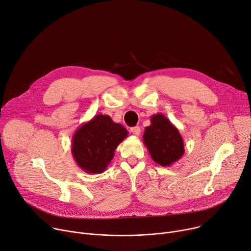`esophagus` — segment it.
<instances>
[{
	"instance_id": "34e87169",
	"label": "esophagus",
	"mask_w": 251,
	"mask_h": 251,
	"mask_svg": "<svg viewBox=\"0 0 251 251\" xmlns=\"http://www.w3.org/2000/svg\"><path fill=\"white\" fill-rule=\"evenodd\" d=\"M130 131L135 135V136H139L140 133H141V129L139 126H135V127H132L130 129Z\"/></svg>"
}]
</instances>
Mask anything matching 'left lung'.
I'll return each mask as SVG.
<instances>
[{
  "mask_svg": "<svg viewBox=\"0 0 251 251\" xmlns=\"http://www.w3.org/2000/svg\"><path fill=\"white\" fill-rule=\"evenodd\" d=\"M150 121L143 134V142L154 162L163 167L171 166L184 154L183 138L164 114H154Z\"/></svg>",
  "mask_w": 251,
  "mask_h": 251,
  "instance_id": "obj_1",
  "label": "left lung"
}]
</instances>
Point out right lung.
Returning a JSON list of instances; mask_svg holds the SVG:
<instances>
[{
  "label": "right lung",
  "mask_w": 251,
  "mask_h": 251,
  "mask_svg": "<svg viewBox=\"0 0 251 251\" xmlns=\"http://www.w3.org/2000/svg\"><path fill=\"white\" fill-rule=\"evenodd\" d=\"M127 129L110 116L98 115L83 123L72 137V155L86 173H103L114 157L117 146L127 137Z\"/></svg>",
  "instance_id": "obj_1"
}]
</instances>
